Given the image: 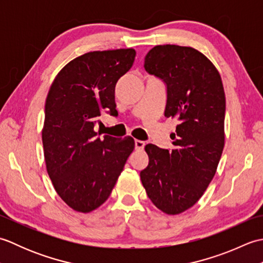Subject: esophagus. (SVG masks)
<instances>
[{"mask_svg":"<svg viewBox=\"0 0 263 263\" xmlns=\"http://www.w3.org/2000/svg\"><path fill=\"white\" fill-rule=\"evenodd\" d=\"M135 143H136V149L137 150H142L144 148V146H146L144 141H141V140H136Z\"/></svg>","mask_w":263,"mask_h":263,"instance_id":"34e87169","label":"esophagus"}]
</instances>
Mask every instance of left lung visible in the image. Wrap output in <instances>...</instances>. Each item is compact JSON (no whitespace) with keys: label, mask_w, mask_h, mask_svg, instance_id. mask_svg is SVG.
Here are the masks:
<instances>
[{"label":"left lung","mask_w":263,"mask_h":263,"mask_svg":"<svg viewBox=\"0 0 263 263\" xmlns=\"http://www.w3.org/2000/svg\"><path fill=\"white\" fill-rule=\"evenodd\" d=\"M144 69L166 82L165 116L180 124L172 150L144 147L149 164L140 178L160 211L178 215L198 202L217 172L225 146L224 86L214 63L192 47L155 46Z\"/></svg>","instance_id":"obj_1"}]
</instances>
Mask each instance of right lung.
Listing matches in <instances>:
<instances>
[{"label": "right lung", "instance_id": "add662e5", "mask_svg": "<svg viewBox=\"0 0 263 263\" xmlns=\"http://www.w3.org/2000/svg\"><path fill=\"white\" fill-rule=\"evenodd\" d=\"M133 48L89 52L63 66L49 88L42 130L47 174L71 209L88 214L111 193L128 156L131 137H97L103 110L116 113L115 86L135 62Z\"/></svg>", "mask_w": 263, "mask_h": 263}]
</instances>
